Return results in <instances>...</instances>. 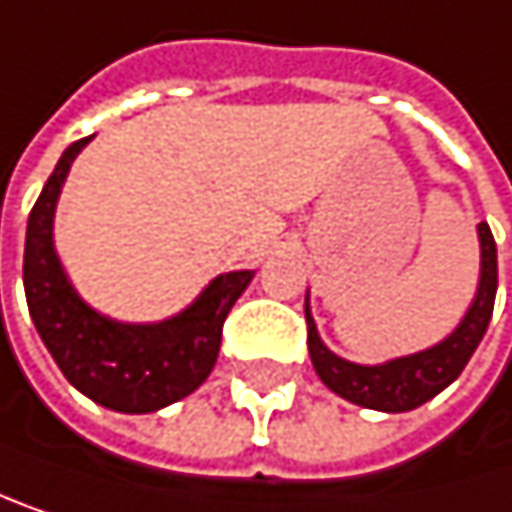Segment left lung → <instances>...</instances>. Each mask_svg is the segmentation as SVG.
<instances>
[{
	"label": "left lung",
	"instance_id": "8db88e82",
	"mask_svg": "<svg viewBox=\"0 0 512 512\" xmlns=\"http://www.w3.org/2000/svg\"><path fill=\"white\" fill-rule=\"evenodd\" d=\"M477 238H480L477 295H474L468 313L462 316V322L456 325V331L450 337H444L441 343H435L432 349H423V352H414L405 358H393V361L376 364V367L352 364V361L334 355L322 343L313 313H310V298H307V304H304L307 346H310V358H313L319 379L337 396H343L355 405L390 411V414L411 411V408L429 402L450 382H456L489 328L495 292H498V253H495V238L486 223L477 226Z\"/></svg>",
	"mask_w": 512,
	"mask_h": 512
}]
</instances>
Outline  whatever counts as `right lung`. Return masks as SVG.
I'll use <instances>...</instances> for the list:
<instances>
[{"label":"right lung","instance_id":"1","mask_svg":"<svg viewBox=\"0 0 512 512\" xmlns=\"http://www.w3.org/2000/svg\"><path fill=\"white\" fill-rule=\"evenodd\" d=\"M89 139L65 148L29 214L23 250L26 301L68 382L104 408L148 414L184 399L208 379L217 364L223 322L250 286L253 271L214 277L187 310L154 325H128L92 310L71 286L53 247L56 202L74 157Z\"/></svg>","mask_w":512,"mask_h":512}]
</instances>
